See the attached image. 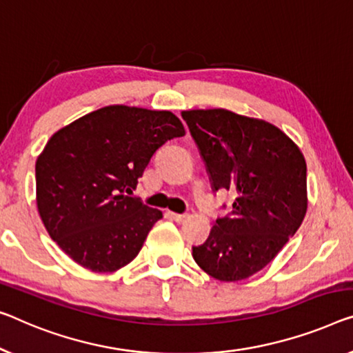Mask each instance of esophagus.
<instances>
[{"label": "esophagus", "mask_w": 353, "mask_h": 353, "mask_svg": "<svg viewBox=\"0 0 353 353\" xmlns=\"http://www.w3.org/2000/svg\"><path fill=\"white\" fill-rule=\"evenodd\" d=\"M172 219H174L177 223H183L188 219V215L187 214H172Z\"/></svg>", "instance_id": "34e87169"}]
</instances>
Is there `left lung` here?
<instances>
[{
	"label": "left lung",
	"instance_id": "left-lung-1",
	"mask_svg": "<svg viewBox=\"0 0 353 353\" xmlns=\"http://www.w3.org/2000/svg\"><path fill=\"white\" fill-rule=\"evenodd\" d=\"M212 190L236 194L231 214L215 220L193 247L204 272L222 282L254 276L296 233L307 209L306 160L270 122L227 109L183 110Z\"/></svg>",
	"mask_w": 353,
	"mask_h": 353
}]
</instances>
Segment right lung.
I'll return each instance as SVG.
<instances>
[{"label": "right lung", "mask_w": 353, "mask_h": 353, "mask_svg": "<svg viewBox=\"0 0 353 353\" xmlns=\"http://www.w3.org/2000/svg\"><path fill=\"white\" fill-rule=\"evenodd\" d=\"M185 134L170 110L106 106L57 131L36 160V203L60 249L93 272L136 259L161 210L128 194L152 155Z\"/></svg>", "instance_id": "right-lung-1"}]
</instances>
